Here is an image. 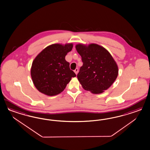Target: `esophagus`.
Segmentation results:
<instances>
[{
    "mask_svg": "<svg viewBox=\"0 0 150 150\" xmlns=\"http://www.w3.org/2000/svg\"><path fill=\"white\" fill-rule=\"evenodd\" d=\"M78 71H79V69L78 68H76L74 70V72L76 75H77V73H78Z\"/></svg>",
    "mask_w": 150,
    "mask_h": 150,
    "instance_id": "34e87169",
    "label": "esophagus"
}]
</instances>
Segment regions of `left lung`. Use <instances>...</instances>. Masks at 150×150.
Returning a JSON list of instances; mask_svg holds the SVG:
<instances>
[{
	"label": "left lung",
	"instance_id": "left-lung-1",
	"mask_svg": "<svg viewBox=\"0 0 150 150\" xmlns=\"http://www.w3.org/2000/svg\"><path fill=\"white\" fill-rule=\"evenodd\" d=\"M76 49L83 63L77 75L82 87L95 94L107 90L118 76V66L112 55L96 44H79Z\"/></svg>",
	"mask_w": 150,
	"mask_h": 150
}]
</instances>
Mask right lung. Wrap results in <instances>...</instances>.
I'll return each instance as SVG.
<instances>
[{"label": "right lung", "mask_w": 150, "mask_h": 150, "mask_svg": "<svg viewBox=\"0 0 150 150\" xmlns=\"http://www.w3.org/2000/svg\"><path fill=\"white\" fill-rule=\"evenodd\" d=\"M73 44H54L48 46L34 59L31 70L37 89L48 96L56 95L65 88L71 77L76 75L65 59Z\"/></svg>", "instance_id": "right-lung-1"}]
</instances>
